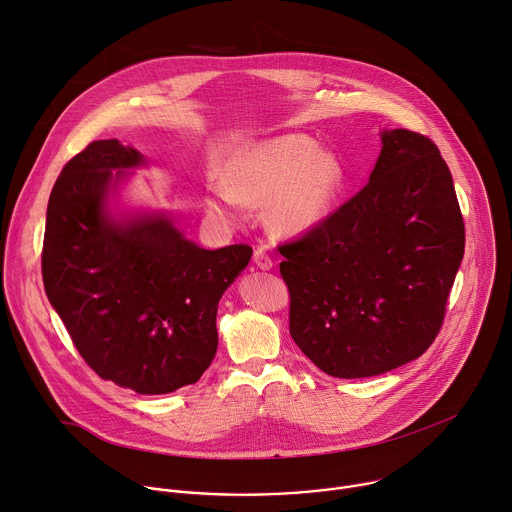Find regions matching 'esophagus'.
I'll return each mask as SVG.
<instances>
[{
    "mask_svg": "<svg viewBox=\"0 0 512 512\" xmlns=\"http://www.w3.org/2000/svg\"><path fill=\"white\" fill-rule=\"evenodd\" d=\"M253 263H255L259 269H263V271H267V269L273 267V259L267 255L265 249H257V251L253 253Z\"/></svg>",
    "mask_w": 512,
    "mask_h": 512,
    "instance_id": "esophagus-1",
    "label": "esophagus"
}]
</instances>
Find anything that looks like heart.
Here are the masks:
<instances>
[{
	"instance_id": "obj_1",
	"label": "heart",
	"mask_w": 512,
	"mask_h": 512,
	"mask_svg": "<svg viewBox=\"0 0 512 512\" xmlns=\"http://www.w3.org/2000/svg\"><path fill=\"white\" fill-rule=\"evenodd\" d=\"M344 180L338 158L304 133H285L247 148L227 170L231 196L206 200L212 216L233 221L239 202L265 204L279 235H302L328 216Z\"/></svg>"
}]
</instances>
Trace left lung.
I'll return each mask as SVG.
<instances>
[{
	"mask_svg": "<svg viewBox=\"0 0 512 512\" xmlns=\"http://www.w3.org/2000/svg\"><path fill=\"white\" fill-rule=\"evenodd\" d=\"M369 184L300 239L279 245L289 334L320 371L362 379L435 340L464 257V218L437 145L383 129Z\"/></svg>",
	"mask_w": 512,
	"mask_h": 512,
	"instance_id": "1",
	"label": "left lung"
}]
</instances>
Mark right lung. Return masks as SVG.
Returning a JSON list of instances; mask_svg holds the SVG:
<instances>
[{
	"instance_id": "add662e5",
	"label": "right lung",
	"mask_w": 512,
	"mask_h": 512,
	"mask_svg": "<svg viewBox=\"0 0 512 512\" xmlns=\"http://www.w3.org/2000/svg\"><path fill=\"white\" fill-rule=\"evenodd\" d=\"M141 164L117 139L93 141L66 162L48 200L42 279L72 344L101 379L164 395L210 367L218 300L253 249H202L166 214L115 223L107 196L123 170Z\"/></svg>"
}]
</instances>
